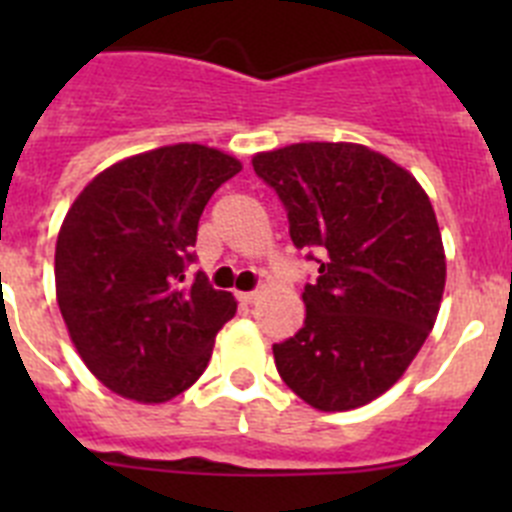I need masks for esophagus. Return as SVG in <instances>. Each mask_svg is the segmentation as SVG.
Listing matches in <instances>:
<instances>
[{
	"mask_svg": "<svg viewBox=\"0 0 512 512\" xmlns=\"http://www.w3.org/2000/svg\"><path fill=\"white\" fill-rule=\"evenodd\" d=\"M238 300H241L243 305H253V302L259 300V292H238Z\"/></svg>",
	"mask_w": 512,
	"mask_h": 512,
	"instance_id": "1",
	"label": "esophagus"
}]
</instances>
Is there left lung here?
Returning <instances> with one entry per match:
<instances>
[{"label": "left lung", "mask_w": 512, "mask_h": 512, "mask_svg": "<svg viewBox=\"0 0 512 512\" xmlns=\"http://www.w3.org/2000/svg\"><path fill=\"white\" fill-rule=\"evenodd\" d=\"M251 161L287 207L292 243L320 253L305 325L274 343L279 377L315 410L361 408L405 374L441 310L446 253L431 200L359 143H292Z\"/></svg>", "instance_id": "1"}]
</instances>
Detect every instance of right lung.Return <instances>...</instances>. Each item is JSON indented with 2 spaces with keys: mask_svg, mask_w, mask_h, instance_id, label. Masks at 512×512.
<instances>
[{
  "mask_svg": "<svg viewBox=\"0 0 512 512\" xmlns=\"http://www.w3.org/2000/svg\"><path fill=\"white\" fill-rule=\"evenodd\" d=\"M241 169L200 143L153 148L99 171L63 217L58 307L76 354L115 395L169 402L207 369L238 302L184 269L202 210Z\"/></svg>",
  "mask_w": 512,
  "mask_h": 512,
  "instance_id": "right-lung-1",
  "label": "right lung"
}]
</instances>
